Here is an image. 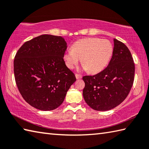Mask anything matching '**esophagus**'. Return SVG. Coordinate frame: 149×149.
<instances>
[{
  "label": "esophagus",
  "mask_w": 149,
  "mask_h": 149,
  "mask_svg": "<svg viewBox=\"0 0 149 149\" xmlns=\"http://www.w3.org/2000/svg\"><path fill=\"white\" fill-rule=\"evenodd\" d=\"M75 77H76L77 79H80L82 78V75L79 74H75Z\"/></svg>",
  "instance_id": "obj_1"
}]
</instances>
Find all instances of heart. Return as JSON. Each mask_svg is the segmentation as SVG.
Masks as SVG:
<instances>
[{
  "instance_id": "obj_1",
  "label": "heart",
  "mask_w": 149,
  "mask_h": 149,
  "mask_svg": "<svg viewBox=\"0 0 149 149\" xmlns=\"http://www.w3.org/2000/svg\"><path fill=\"white\" fill-rule=\"evenodd\" d=\"M113 45L109 40L98 38H87L77 40L72 49H67L64 54L66 66L73 68L81 58L83 69L91 73L102 71L113 55Z\"/></svg>"
}]
</instances>
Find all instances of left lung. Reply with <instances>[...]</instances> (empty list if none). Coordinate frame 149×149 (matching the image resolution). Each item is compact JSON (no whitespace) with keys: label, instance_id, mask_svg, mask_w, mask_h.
I'll use <instances>...</instances> for the list:
<instances>
[{"label":"left lung","instance_id":"8db88e82","mask_svg":"<svg viewBox=\"0 0 149 149\" xmlns=\"http://www.w3.org/2000/svg\"><path fill=\"white\" fill-rule=\"evenodd\" d=\"M113 56L106 68L94 75L83 77L85 101L92 109H112L128 95L133 85L135 65L131 53L123 42L113 40Z\"/></svg>","mask_w":149,"mask_h":149}]
</instances>
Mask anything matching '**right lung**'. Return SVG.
Listing matches in <instances>:
<instances>
[{
	"mask_svg": "<svg viewBox=\"0 0 149 149\" xmlns=\"http://www.w3.org/2000/svg\"><path fill=\"white\" fill-rule=\"evenodd\" d=\"M66 49L63 37L44 34L25 42L16 53V84L24 100L36 109L51 111L60 106L76 81L63 59Z\"/></svg>",
	"mask_w": 149,
	"mask_h": 149,
	"instance_id": "obj_1",
	"label": "right lung"
}]
</instances>
